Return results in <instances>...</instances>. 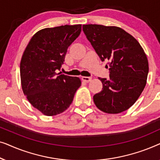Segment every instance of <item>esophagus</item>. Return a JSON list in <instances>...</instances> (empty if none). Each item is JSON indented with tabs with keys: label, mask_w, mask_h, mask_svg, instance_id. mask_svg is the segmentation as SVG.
<instances>
[{
	"label": "esophagus",
	"mask_w": 160,
	"mask_h": 160,
	"mask_svg": "<svg viewBox=\"0 0 160 160\" xmlns=\"http://www.w3.org/2000/svg\"><path fill=\"white\" fill-rule=\"evenodd\" d=\"M82 80L85 82H89L92 81V77H88V76H83Z\"/></svg>",
	"instance_id": "esophagus-1"
}]
</instances>
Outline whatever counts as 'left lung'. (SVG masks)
Returning <instances> with one entry per match:
<instances>
[{
	"label": "left lung",
	"instance_id": "8db88e82",
	"mask_svg": "<svg viewBox=\"0 0 160 160\" xmlns=\"http://www.w3.org/2000/svg\"><path fill=\"white\" fill-rule=\"evenodd\" d=\"M83 31L100 60H109V78H98L102 91L93 96L95 106L107 113L128 110L146 84L148 59L136 39L116 26L84 25Z\"/></svg>",
	"mask_w": 160,
	"mask_h": 160
}]
</instances>
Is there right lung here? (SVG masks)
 <instances>
[{"mask_svg": "<svg viewBox=\"0 0 160 160\" xmlns=\"http://www.w3.org/2000/svg\"><path fill=\"white\" fill-rule=\"evenodd\" d=\"M82 25L39 30L25 48L20 62L22 91L34 108L46 116L62 113L72 103L79 78L57 73L68 48L79 36Z\"/></svg>", "mask_w": 160, "mask_h": 160, "instance_id": "obj_1", "label": "right lung"}]
</instances>
